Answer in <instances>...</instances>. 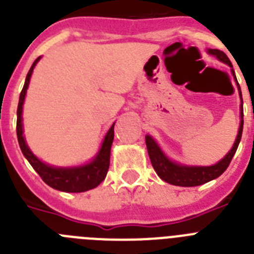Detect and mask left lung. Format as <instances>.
<instances>
[{"mask_svg": "<svg viewBox=\"0 0 254 254\" xmlns=\"http://www.w3.org/2000/svg\"><path fill=\"white\" fill-rule=\"evenodd\" d=\"M208 53L217 58L219 61L224 62V64H229L230 67H233L232 62L228 58V56L224 53L223 51H219V49H208ZM232 73L234 76L235 81H237V77H235L234 69H232ZM238 89H239V96H241L242 104H241V125H239V131H238V136L235 138V142L233 145L232 150L228 152V154L224 156L219 163H216L215 165H211V167H188V165H182V164H177L174 161H172L170 159L167 158V155L161 151V149L159 147V145L155 142L154 138L151 136L147 134L145 140H146V147L147 152H149L150 160H151L152 167H154L155 172L160 177L163 181H165L167 183L170 185L179 186V187H194V186H201L205 185L207 182L212 181V179L217 178L223 174L226 170V168L229 167V164L232 161L233 156H234L235 151L238 149V145L241 142L242 138V132H243V99H242V91L239 84L237 82Z\"/></svg>", "mask_w": 254, "mask_h": 254, "instance_id": "left-lung-1", "label": "left lung"}]
</instances>
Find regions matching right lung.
I'll return each instance as SVG.
<instances>
[{"label": "right lung", "instance_id": "obj_1", "mask_svg": "<svg viewBox=\"0 0 254 254\" xmlns=\"http://www.w3.org/2000/svg\"><path fill=\"white\" fill-rule=\"evenodd\" d=\"M40 57L34 61L33 66L29 69L28 75L25 78V84L20 93L19 105H17V122H16V133L17 140H19L20 149L22 154L28 159L30 165L34 168L35 172L40 176V178L46 182L49 187L55 190H62V192H72V193H78V192H85V190H93L104 181L107 177L108 169H109V163H111V147L114 138V123L109 128V131L105 134L104 141L102 143L99 152L96 154L95 158L90 163L81 165V167L73 168H57L52 167L48 164L40 161L35 156L25 142V138L22 136V104L25 100L26 90H28L29 82H30L31 73L34 69L35 64Z\"/></svg>", "mask_w": 254, "mask_h": 254}]
</instances>
